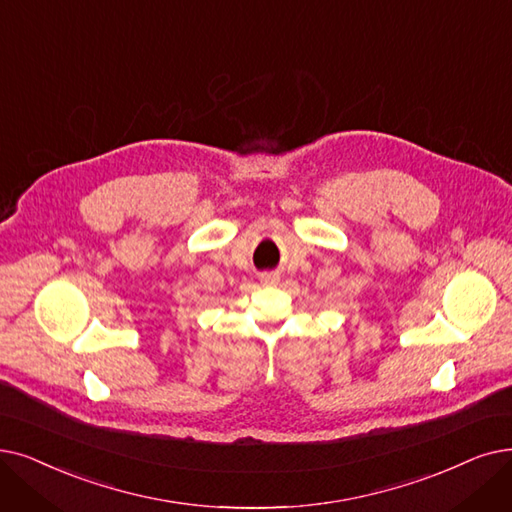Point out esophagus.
Listing matches in <instances>:
<instances>
[{
    "mask_svg": "<svg viewBox=\"0 0 512 512\" xmlns=\"http://www.w3.org/2000/svg\"><path fill=\"white\" fill-rule=\"evenodd\" d=\"M261 280H263L265 284H274V282H276V276H274V274H263Z\"/></svg>",
    "mask_w": 512,
    "mask_h": 512,
    "instance_id": "obj_1",
    "label": "esophagus"
}]
</instances>
